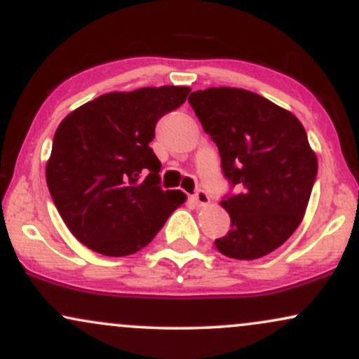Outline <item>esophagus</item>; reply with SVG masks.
Instances as JSON below:
<instances>
[{"label":"esophagus","mask_w":359,"mask_h":359,"mask_svg":"<svg viewBox=\"0 0 359 359\" xmlns=\"http://www.w3.org/2000/svg\"><path fill=\"white\" fill-rule=\"evenodd\" d=\"M192 199H194V203H196L197 205H208L209 201H211V199H209L208 192H204V191H197L192 196Z\"/></svg>","instance_id":"34e87169"}]
</instances>
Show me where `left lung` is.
<instances>
[{"label":"left lung","mask_w":359,"mask_h":359,"mask_svg":"<svg viewBox=\"0 0 359 359\" xmlns=\"http://www.w3.org/2000/svg\"><path fill=\"white\" fill-rule=\"evenodd\" d=\"M221 165L241 194L221 205L231 229L214 241L234 259H257L282 246L299 228L317 175V156L302 123L246 89L209 88L189 96Z\"/></svg>","instance_id":"1"}]
</instances>
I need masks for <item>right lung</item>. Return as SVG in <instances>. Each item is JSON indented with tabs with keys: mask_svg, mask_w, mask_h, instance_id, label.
I'll use <instances>...</instances> for the list:
<instances>
[{
	"mask_svg": "<svg viewBox=\"0 0 359 359\" xmlns=\"http://www.w3.org/2000/svg\"><path fill=\"white\" fill-rule=\"evenodd\" d=\"M189 93L182 86L114 90L62 119L45 175L65 226L89 250L137 253L185 203L182 191L160 189L162 163L148 143L156 121Z\"/></svg>",
	"mask_w": 359,
	"mask_h": 359,
	"instance_id": "obj_1",
	"label": "right lung"
}]
</instances>
